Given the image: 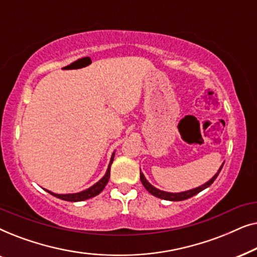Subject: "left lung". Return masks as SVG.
<instances>
[{
	"instance_id": "left-lung-1",
	"label": "left lung",
	"mask_w": 257,
	"mask_h": 257,
	"mask_svg": "<svg viewBox=\"0 0 257 257\" xmlns=\"http://www.w3.org/2000/svg\"><path fill=\"white\" fill-rule=\"evenodd\" d=\"M223 164L221 165V167L219 168V171L216 172V174L214 175V177L208 180L205 184L199 186V187L196 188H192L189 189V191H185V192H180V193H171V192H165V191H161V189L154 187L153 185H151L149 181H147V179L145 178V175L142 173V171H140V180H142V184L144 185V187H145L147 191H149L151 194L157 196V198L159 199H164V200H170V201H182V200H186V199H189L192 198V196H194L200 193L203 189H206L207 187H209L210 185L213 184L214 180L217 178V175H219L221 168H222Z\"/></svg>"
}]
</instances>
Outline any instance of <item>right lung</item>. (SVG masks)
Listing matches in <instances>:
<instances>
[{
	"label": "right lung",
	"instance_id": "1",
	"mask_svg": "<svg viewBox=\"0 0 257 257\" xmlns=\"http://www.w3.org/2000/svg\"><path fill=\"white\" fill-rule=\"evenodd\" d=\"M113 158H114V152L112 153L111 159H110V164H108L106 173H105L104 177L101 178L99 181L96 182V184L92 185L91 187H89L87 189H84V191L78 192V193H69V194H57V193L50 192V191H48V189H45V191H47L48 193H50L51 195L56 196V198H58L61 200H65V201H71V202L84 201V200L93 198V196L99 194V193L105 188V186L107 185L108 179H110V170H111V165H112V163H113Z\"/></svg>",
	"mask_w": 257,
	"mask_h": 257
}]
</instances>
